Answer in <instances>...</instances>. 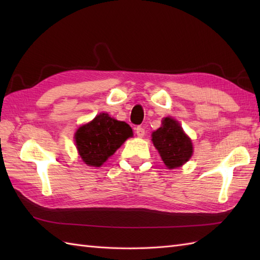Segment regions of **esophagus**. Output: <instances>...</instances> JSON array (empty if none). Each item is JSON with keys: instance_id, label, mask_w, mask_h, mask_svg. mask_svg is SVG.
<instances>
[{"instance_id": "34e87169", "label": "esophagus", "mask_w": 260, "mask_h": 260, "mask_svg": "<svg viewBox=\"0 0 260 260\" xmlns=\"http://www.w3.org/2000/svg\"><path fill=\"white\" fill-rule=\"evenodd\" d=\"M136 134H137V136H139V137H143V136H144V135H145L144 127L137 126V127H136Z\"/></svg>"}]
</instances>
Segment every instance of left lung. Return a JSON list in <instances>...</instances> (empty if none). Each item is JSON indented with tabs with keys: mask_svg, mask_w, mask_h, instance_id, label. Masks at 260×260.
Wrapping results in <instances>:
<instances>
[{
	"mask_svg": "<svg viewBox=\"0 0 260 260\" xmlns=\"http://www.w3.org/2000/svg\"><path fill=\"white\" fill-rule=\"evenodd\" d=\"M152 141L169 169L181 167L189 161L193 153L191 140L178 121L170 117L164 118L162 127L153 132Z\"/></svg>",
	"mask_w": 260,
	"mask_h": 260,
	"instance_id": "left-lung-1",
	"label": "left lung"
}]
</instances>
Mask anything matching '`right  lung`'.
I'll list each match as a JSON object with an SVG mask.
<instances>
[{"label": "right lung", "instance_id": "add662e5", "mask_svg": "<svg viewBox=\"0 0 260 260\" xmlns=\"http://www.w3.org/2000/svg\"><path fill=\"white\" fill-rule=\"evenodd\" d=\"M131 136L133 131L128 124L102 113L90 123L81 126L75 139L82 161L89 167H101Z\"/></svg>", "mask_w": 260, "mask_h": 260}]
</instances>
